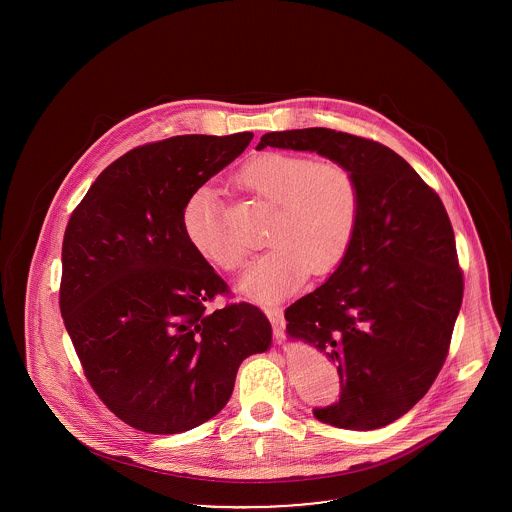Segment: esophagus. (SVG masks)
<instances>
[{"mask_svg":"<svg viewBox=\"0 0 512 512\" xmlns=\"http://www.w3.org/2000/svg\"><path fill=\"white\" fill-rule=\"evenodd\" d=\"M265 315H267L272 328H274V332H276V336H278L282 332V328H284L282 309H278V307H265Z\"/></svg>","mask_w":512,"mask_h":512,"instance_id":"1","label":"esophagus"}]
</instances>
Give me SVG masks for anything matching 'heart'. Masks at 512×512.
<instances>
[{"mask_svg": "<svg viewBox=\"0 0 512 512\" xmlns=\"http://www.w3.org/2000/svg\"><path fill=\"white\" fill-rule=\"evenodd\" d=\"M238 182L272 205L268 247L245 272L240 290L257 301H276L293 292L309 272L322 276L340 267L357 236L363 192L353 169L340 161L267 151L249 159ZM184 232L195 251L226 272L244 267L247 244L226 220L209 188L184 205Z\"/></svg>", "mask_w": 512, "mask_h": 512, "instance_id": "heart-1", "label": "heart"}]
</instances>
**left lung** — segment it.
<instances>
[{
    "mask_svg": "<svg viewBox=\"0 0 512 512\" xmlns=\"http://www.w3.org/2000/svg\"><path fill=\"white\" fill-rule=\"evenodd\" d=\"M317 151L357 174V236L336 272L286 309L288 334L338 365L340 401L313 414L376 430L411 411L447 359L463 303L455 234L439 195L390 147L332 128L268 132L257 149Z\"/></svg>",
    "mask_w": 512,
    "mask_h": 512,
    "instance_id": "8db88e82",
    "label": "left lung"
}]
</instances>
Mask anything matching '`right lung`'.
<instances>
[{"instance_id":"right-lung-1","label":"right lung","mask_w":512,"mask_h":512,"mask_svg":"<svg viewBox=\"0 0 512 512\" xmlns=\"http://www.w3.org/2000/svg\"><path fill=\"white\" fill-rule=\"evenodd\" d=\"M253 134L172 136L99 174L63 238L59 307L105 407L149 434L192 430L228 403L245 357L267 351L251 303L209 309L226 282L184 232V205Z\"/></svg>"}]
</instances>
